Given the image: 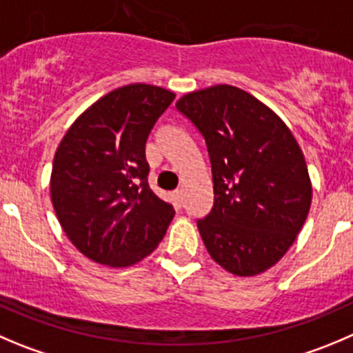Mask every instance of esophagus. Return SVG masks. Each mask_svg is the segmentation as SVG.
<instances>
[{"label":"esophagus","instance_id":"34e87169","mask_svg":"<svg viewBox=\"0 0 353 353\" xmlns=\"http://www.w3.org/2000/svg\"><path fill=\"white\" fill-rule=\"evenodd\" d=\"M173 201H174V204H176V206H179V208L183 206V192H182V190H174V192H173Z\"/></svg>","mask_w":353,"mask_h":353}]
</instances>
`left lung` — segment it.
Masks as SVG:
<instances>
[{
    "label": "left lung",
    "instance_id": "8db88e82",
    "mask_svg": "<svg viewBox=\"0 0 353 353\" xmlns=\"http://www.w3.org/2000/svg\"><path fill=\"white\" fill-rule=\"evenodd\" d=\"M176 109L210 156L214 203L197 220L208 253L230 274H261L286 254L310 210L300 145L274 110L236 86L187 93Z\"/></svg>",
    "mask_w": 353,
    "mask_h": 353
}]
</instances>
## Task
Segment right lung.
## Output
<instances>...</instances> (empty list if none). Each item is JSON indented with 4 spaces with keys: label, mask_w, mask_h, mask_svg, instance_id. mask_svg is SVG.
Segmentation results:
<instances>
[{
    "label": "right lung",
    "mask_w": 353,
    "mask_h": 353,
    "mask_svg": "<svg viewBox=\"0 0 353 353\" xmlns=\"http://www.w3.org/2000/svg\"><path fill=\"white\" fill-rule=\"evenodd\" d=\"M174 93L121 86L67 130L52 168V203L70 243L86 258L130 267L152 253L174 210L150 190L145 143Z\"/></svg>",
    "instance_id": "add662e5"
}]
</instances>
